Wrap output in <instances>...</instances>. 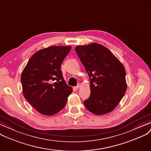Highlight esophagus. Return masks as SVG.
Instances as JSON below:
<instances>
[{
    "instance_id": "esophagus-1",
    "label": "esophagus",
    "mask_w": 151,
    "mask_h": 151,
    "mask_svg": "<svg viewBox=\"0 0 151 151\" xmlns=\"http://www.w3.org/2000/svg\"><path fill=\"white\" fill-rule=\"evenodd\" d=\"M81 85H82V84H81V83H78L77 84V85L76 87V88H79L81 87Z\"/></svg>"
}]
</instances>
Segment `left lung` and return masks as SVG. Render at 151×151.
I'll return each mask as SVG.
<instances>
[{
  "mask_svg": "<svg viewBox=\"0 0 151 151\" xmlns=\"http://www.w3.org/2000/svg\"><path fill=\"white\" fill-rule=\"evenodd\" d=\"M90 77V96L83 103L90 112L103 115L112 111L127 90L126 72L122 63L97 43L75 48Z\"/></svg>",
  "mask_w": 151,
  "mask_h": 151,
  "instance_id": "left-lung-1",
  "label": "left lung"
}]
</instances>
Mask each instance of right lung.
<instances>
[{
	"label": "right lung",
	"mask_w": 151,
	"mask_h": 151,
	"mask_svg": "<svg viewBox=\"0 0 151 151\" xmlns=\"http://www.w3.org/2000/svg\"><path fill=\"white\" fill-rule=\"evenodd\" d=\"M70 49V46H50L39 50L31 57L21 74L25 99L43 115L59 112L73 92L60 69Z\"/></svg>",
	"instance_id": "add662e5"
}]
</instances>
